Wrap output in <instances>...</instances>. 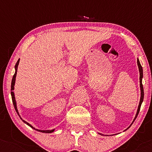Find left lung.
Listing matches in <instances>:
<instances>
[{"label": "left lung", "mask_w": 152, "mask_h": 152, "mask_svg": "<svg viewBox=\"0 0 152 152\" xmlns=\"http://www.w3.org/2000/svg\"><path fill=\"white\" fill-rule=\"evenodd\" d=\"M137 64H138L139 72H140V91H141V96H140V103H139V106H138V111H137V113H136V117H135L133 122H134V120L136 119L137 116H138V115L139 111H140V109L141 104H142L143 99H144V90H143V86H142V77H143L142 68V66L140 65V61H139V59H137ZM131 125H132V124H131Z\"/></svg>", "instance_id": "left-lung-1"}]
</instances>
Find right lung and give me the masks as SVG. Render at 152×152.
I'll return each mask as SVG.
<instances>
[{"instance_id":"obj_1","label":"right lung","mask_w":152,"mask_h":152,"mask_svg":"<svg viewBox=\"0 0 152 152\" xmlns=\"http://www.w3.org/2000/svg\"><path fill=\"white\" fill-rule=\"evenodd\" d=\"M18 63H19V59L18 60L17 62H16V65H15V73H14L13 77H12V84H11V91H13L14 90V84H15V80H16V72H17V67H18ZM11 95H12V102H13V104H14V109H15L16 113H18V115H19V114H18V110H17V108H16V100H15V97H14V93L13 91H12L11 92ZM22 120V118H21ZM23 122H25V123L28 124V126H30V127H32V129H35L33 127V126L31 125V124H30L29 123H28V122L25 121V120H22ZM37 131H38V132H43V133H52L54 132V129L53 130H46V131H43V130H38V129H35Z\"/></svg>"}]
</instances>
